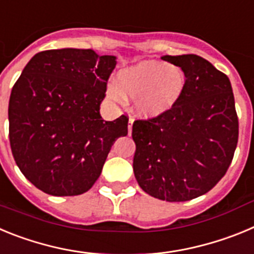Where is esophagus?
Listing matches in <instances>:
<instances>
[{
    "instance_id": "obj_1",
    "label": "esophagus",
    "mask_w": 254,
    "mask_h": 254,
    "mask_svg": "<svg viewBox=\"0 0 254 254\" xmlns=\"http://www.w3.org/2000/svg\"><path fill=\"white\" fill-rule=\"evenodd\" d=\"M132 125H133V120H132V118H129V121H128V134L132 133Z\"/></svg>"
}]
</instances>
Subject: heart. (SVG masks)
<instances>
[{"label":"heart","mask_w":254,"mask_h":254,"mask_svg":"<svg viewBox=\"0 0 254 254\" xmlns=\"http://www.w3.org/2000/svg\"><path fill=\"white\" fill-rule=\"evenodd\" d=\"M186 89V76L179 67L147 60L121 69L117 84L111 82L107 95L116 103L134 98V112L142 118H156L170 111Z\"/></svg>","instance_id":"heart-1"}]
</instances>
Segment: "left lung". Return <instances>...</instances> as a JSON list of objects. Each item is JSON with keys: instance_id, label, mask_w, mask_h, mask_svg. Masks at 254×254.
I'll return each mask as SVG.
<instances>
[{"instance_id": "obj_1", "label": "left lung", "mask_w": 254, "mask_h": 254, "mask_svg": "<svg viewBox=\"0 0 254 254\" xmlns=\"http://www.w3.org/2000/svg\"><path fill=\"white\" fill-rule=\"evenodd\" d=\"M161 60L181 67L186 89L167 113L133 122V173L147 194L183 202L207 193L225 176L239 125L225 73L196 55Z\"/></svg>"}]
</instances>
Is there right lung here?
Returning <instances> with one entry per match:
<instances>
[{"instance_id":"1","label":"right lung","mask_w":254,"mask_h":254,"mask_svg":"<svg viewBox=\"0 0 254 254\" xmlns=\"http://www.w3.org/2000/svg\"><path fill=\"white\" fill-rule=\"evenodd\" d=\"M114 56L93 49L39 52L22 69L8 102V136L17 167L52 196H77L99 178L128 118L99 113Z\"/></svg>"}]
</instances>
